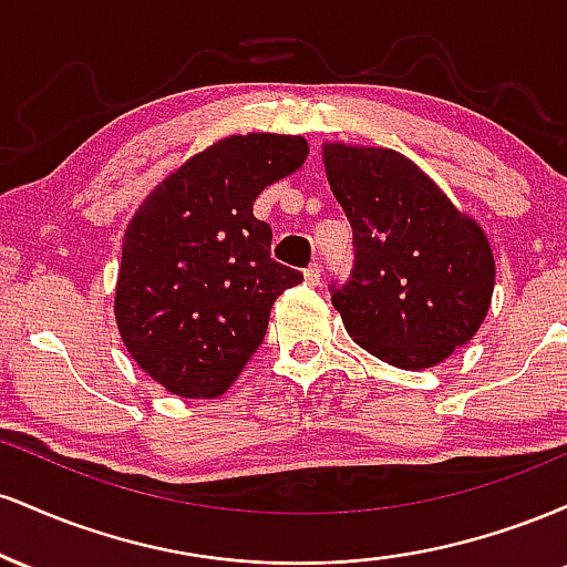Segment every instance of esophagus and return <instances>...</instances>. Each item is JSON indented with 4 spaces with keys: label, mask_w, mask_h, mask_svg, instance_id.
I'll use <instances>...</instances> for the list:
<instances>
[{
    "label": "esophagus",
    "mask_w": 567,
    "mask_h": 567,
    "mask_svg": "<svg viewBox=\"0 0 567 567\" xmlns=\"http://www.w3.org/2000/svg\"><path fill=\"white\" fill-rule=\"evenodd\" d=\"M303 279L309 285H320V279H322V264H311L309 269H303Z\"/></svg>",
    "instance_id": "34e87169"
}]
</instances>
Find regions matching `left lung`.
<instances>
[{
	"label": "left lung",
	"instance_id": "left-lung-1",
	"mask_svg": "<svg viewBox=\"0 0 567 567\" xmlns=\"http://www.w3.org/2000/svg\"><path fill=\"white\" fill-rule=\"evenodd\" d=\"M324 173L354 234L351 275L330 288L349 336L394 368L440 365L491 306L496 264L483 229L392 148L328 143Z\"/></svg>",
	"mask_w": 567,
	"mask_h": 567
}]
</instances>
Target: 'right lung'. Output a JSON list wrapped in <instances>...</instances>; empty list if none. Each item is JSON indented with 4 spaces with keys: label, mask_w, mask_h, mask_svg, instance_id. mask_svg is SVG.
Masks as SVG:
<instances>
[{
    "label": "right lung",
    "mask_w": 567,
    "mask_h": 567,
    "mask_svg": "<svg viewBox=\"0 0 567 567\" xmlns=\"http://www.w3.org/2000/svg\"><path fill=\"white\" fill-rule=\"evenodd\" d=\"M306 154L301 135H231L167 175L130 220L114 317L130 357L167 392L224 394L261 347L277 296L303 279L271 258L252 202Z\"/></svg>",
    "instance_id": "right-lung-1"
}]
</instances>
